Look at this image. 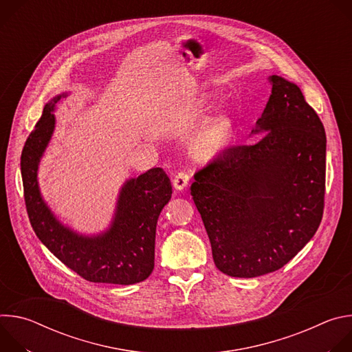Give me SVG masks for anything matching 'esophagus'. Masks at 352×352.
<instances>
[{
  "label": "esophagus",
  "mask_w": 352,
  "mask_h": 352,
  "mask_svg": "<svg viewBox=\"0 0 352 352\" xmlns=\"http://www.w3.org/2000/svg\"><path fill=\"white\" fill-rule=\"evenodd\" d=\"M188 182H189V175L185 171H179L173 179V185L177 190H184L188 186Z\"/></svg>",
  "instance_id": "1"
}]
</instances>
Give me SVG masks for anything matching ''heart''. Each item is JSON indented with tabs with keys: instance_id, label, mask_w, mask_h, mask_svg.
<instances>
[{
	"instance_id": "1",
	"label": "heart",
	"mask_w": 352,
	"mask_h": 352,
	"mask_svg": "<svg viewBox=\"0 0 352 352\" xmlns=\"http://www.w3.org/2000/svg\"><path fill=\"white\" fill-rule=\"evenodd\" d=\"M234 132L232 120L223 114L212 120L196 138V150L204 156H213L228 143Z\"/></svg>"
}]
</instances>
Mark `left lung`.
<instances>
[{
    "mask_svg": "<svg viewBox=\"0 0 352 352\" xmlns=\"http://www.w3.org/2000/svg\"><path fill=\"white\" fill-rule=\"evenodd\" d=\"M252 133L230 147L190 185L212 243L231 277L263 276L287 265L315 235L323 216L326 133L300 89L278 75Z\"/></svg>",
    "mask_w": 352,
    "mask_h": 352,
    "instance_id": "obj_1",
    "label": "left lung"
}]
</instances>
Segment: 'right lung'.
Returning <instances> with one entry per match:
<instances>
[{"label":"right lung","mask_w":352,"mask_h":352,"mask_svg":"<svg viewBox=\"0 0 352 352\" xmlns=\"http://www.w3.org/2000/svg\"><path fill=\"white\" fill-rule=\"evenodd\" d=\"M68 93L53 97L29 135L21 157L25 204L37 238L65 266L91 283L129 285L155 269L156 226L173 188L163 168H150L121 186L107 230L86 235L63 224L48 208L38 186V166L56 128V106Z\"/></svg>","instance_id":"obj_1"}]
</instances>
